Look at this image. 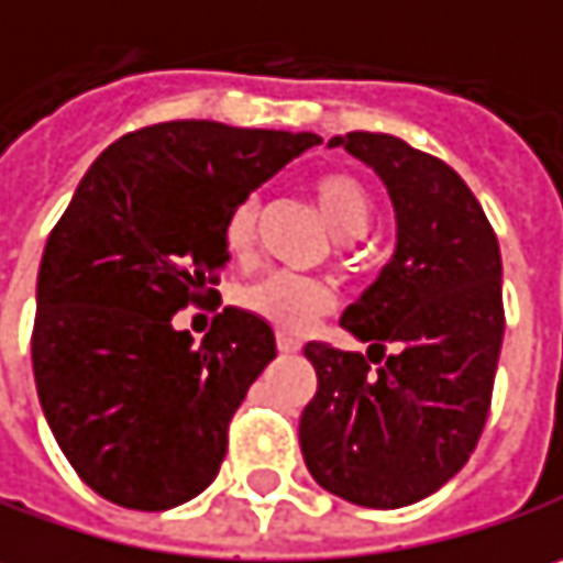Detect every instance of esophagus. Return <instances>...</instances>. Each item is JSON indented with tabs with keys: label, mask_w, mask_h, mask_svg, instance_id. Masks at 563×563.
I'll use <instances>...</instances> for the list:
<instances>
[{
	"label": "esophagus",
	"mask_w": 563,
	"mask_h": 563,
	"mask_svg": "<svg viewBox=\"0 0 563 563\" xmlns=\"http://www.w3.org/2000/svg\"><path fill=\"white\" fill-rule=\"evenodd\" d=\"M277 347H280V353H296L302 344H299V338H292V334L280 331V334H277Z\"/></svg>",
	"instance_id": "1"
}]
</instances>
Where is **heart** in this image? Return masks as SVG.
I'll return each mask as SVG.
<instances>
[{
    "label": "heart",
    "mask_w": 563,
    "mask_h": 563,
    "mask_svg": "<svg viewBox=\"0 0 563 563\" xmlns=\"http://www.w3.org/2000/svg\"><path fill=\"white\" fill-rule=\"evenodd\" d=\"M312 194L318 210L324 216L328 229L338 239H360L376 216L373 194L366 184L350 172H328L312 181ZM254 225H257V200L245 197L232 207L222 225V242L232 257H249L254 245ZM239 306L245 312L271 321L274 328L299 334L312 324L314 318L331 312L334 296L324 283L296 277V274H267L261 280L249 283L239 292Z\"/></svg>",
    "instance_id": "heart-1"
}]
</instances>
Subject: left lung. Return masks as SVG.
Instances as JSON below:
<instances>
[{
  "label": "left lung",
  "mask_w": 563,
  "mask_h": 563,
  "mask_svg": "<svg viewBox=\"0 0 563 563\" xmlns=\"http://www.w3.org/2000/svg\"><path fill=\"white\" fill-rule=\"evenodd\" d=\"M328 146L388 187L398 245L341 318L369 350L306 344L318 391L299 446L324 490L398 510L440 490L478 446L504 344L500 245L468 184L437 155L363 130Z\"/></svg>",
  "instance_id": "8db88e82"
}]
</instances>
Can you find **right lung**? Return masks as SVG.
Instances as JSON below:
<instances>
[{"label": "right lung", "mask_w": 563, "mask_h": 563, "mask_svg": "<svg viewBox=\"0 0 563 563\" xmlns=\"http://www.w3.org/2000/svg\"><path fill=\"white\" fill-rule=\"evenodd\" d=\"M314 133L168 120L101 152L53 225L31 363L76 475L126 510H172L219 475L229 423L277 356L264 318L222 309L207 338L172 324L219 292L225 216Z\"/></svg>", "instance_id": "add662e5"}]
</instances>
